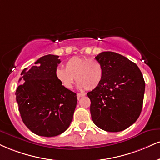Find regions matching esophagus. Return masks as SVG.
Instances as JSON below:
<instances>
[{
    "instance_id": "obj_1",
    "label": "esophagus",
    "mask_w": 160,
    "mask_h": 160,
    "mask_svg": "<svg viewBox=\"0 0 160 160\" xmlns=\"http://www.w3.org/2000/svg\"><path fill=\"white\" fill-rule=\"evenodd\" d=\"M77 96H78V99H80L81 97H83V96H85V94H84V93H78V94H77Z\"/></svg>"
}]
</instances>
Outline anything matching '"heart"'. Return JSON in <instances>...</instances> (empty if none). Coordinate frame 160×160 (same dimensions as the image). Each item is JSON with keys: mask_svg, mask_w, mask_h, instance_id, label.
Here are the masks:
<instances>
[{"mask_svg": "<svg viewBox=\"0 0 160 160\" xmlns=\"http://www.w3.org/2000/svg\"><path fill=\"white\" fill-rule=\"evenodd\" d=\"M65 69L57 68L56 78L66 89L72 88L76 78L80 88L92 90L97 88L103 78V68L98 60L74 57L65 63Z\"/></svg>", "mask_w": 160, "mask_h": 160, "instance_id": "obj_1", "label": "heart"}]
</instances>
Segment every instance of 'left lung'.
Segmentation results:
<instances>
[{
    "instance_id": "8db88e82",
    "label": "left lung",
    "mask_w": 160,
    "mask_h": 160,
    "mask_svg": "<svg viewBox=\"0 0 160 160\" xmlns=\"http://www.w3.org/2000/svg\"><path fill=\"white\" fill-rule=\"evenodd\" d=\"M103 68L101 84L87 93L96 126L119 132L136 122L142 112L145 82L136 63L124 56L105 51L95 57Z\"/></svg>"
}]
</instances>
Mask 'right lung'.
Listing matches in <instances>:
<instances>
[{
    "instance_id": "right-lung-1",
    "label": "right lung",
    "mask_w": 160,
    "mask_h": 160,
    "mask_svg": "<svg viewBox=\"0 0 160 160\" xmlns=\"http://www.w3.org/2000/svg\"><path fill=\"white\" fill-rule=\"evenodd\" d=\"M59 56L45 55L36 65L22 71L24 83L15 92L24 124L36 135L52 137L62 133L73 119L78 103L76 93L66 89L56 78Z\"/></svg>"
}]
</instances>
